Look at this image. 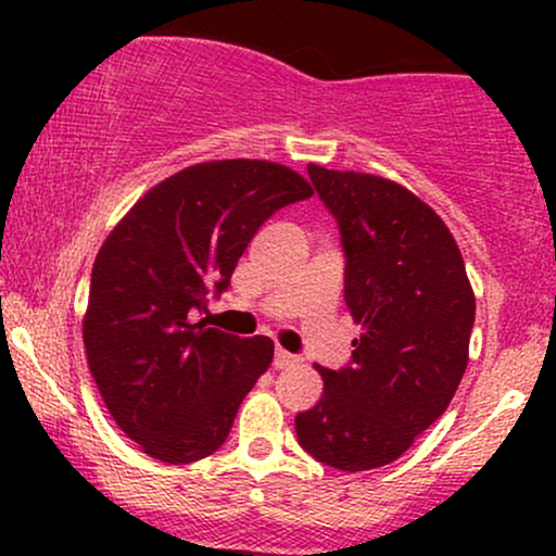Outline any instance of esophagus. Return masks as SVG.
Returning a JSON list of instances; mask_svg holds the SVG:
<instances>
[{
  "label": "esophagus",
  "instance_id": "34e87169",
  "mask_svg": "<svg viewBox=\"0 0 556 556\" xmlns=\"http://www.w3.org/2000/svg\"><path fill=\"white\" fill-rule=\"evenodd\" d=\"M295 363H298V355L277 348V353H274V368H290V366H295Z\"/></svg>",
  "mask_w": 556,
  "mask_h": 556
}]
</instances>
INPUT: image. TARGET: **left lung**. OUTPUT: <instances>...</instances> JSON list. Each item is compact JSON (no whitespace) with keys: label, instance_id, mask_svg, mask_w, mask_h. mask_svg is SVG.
Listing matches in <instances>:
<instances>
[{"label":"left lung","instance_id":"left-lung-1","mask_svg":"<svg viewBox=\"0 0 556 556\" xmlns=\"http://www.w3.org/2000/svg\"><path fill=\"white\" fill-rule=\"evenodd\" d=\"M340 225L344 303L361 324L353 361L316 366L324 394L298 413V442L337 470L381 468L455 397L476 321L473 287L442 216L402 185L308 164Z\"/></svg>","mask_w":556,"mask_h":556}]
</instances>
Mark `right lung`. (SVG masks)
Wrapping results in <instances>:
<instances>
[{
	"label": "right lung",
	"mask_w": 556,
	"mask_h": 556,
	"mask_svg": "<svg viewBox=\"0 0 556 556\" xmlns=\"http://www.w3.org/2000/svg\"><path fill=\"white\" fill-rule=\"evenodd\" d=\"M311 195L285 164L203 162L154 185L104 240L83 342L106 410L146 455L185 465L225 444L274 342L206 327L193 311L227 290L274 212Z\"/></svg>",
	"instance_id": "1"
}]
</instances>
